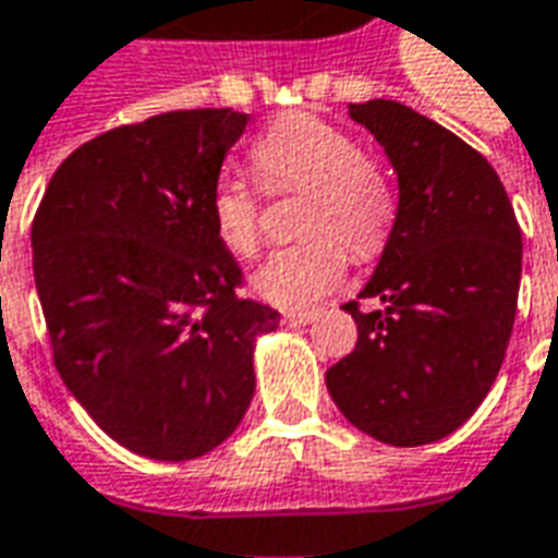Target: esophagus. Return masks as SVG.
<instances>
[{"label":"esophagus","instance_id":"esophagus-1","mask_svg":"<svg viewBox=\"0 0 558 558\" xmlns=\"http://www.w3.org/2000/svg\"><path fill=\"white\" fill-rule=\"evenodd\" d=\"M315 318H318L315 312H286V324H291V327H306Z\"/></svg>","mask_w":558,"mask_h":558}]
</instances>
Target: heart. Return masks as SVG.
Wrapping results in <instances>:
<instances>
[{
  "instance_id": "b5f03b06",
  "label": "heart",
  "mask_w": 558,
  "mask_h": 558,
  "mask_svg": "<svg viewBox=\"0 0 558 558\" xmlns=\"http://www.w3.org/2000/svg\"><path fill=\"white\" fill-rule=\"evenodd\" d=\"M248 159L267 192H306L300 231L310 234L294 246L276 248L252 276V286L272 306L312 310L345 276L349 255L343 242L357 258H369L387 240L393 222L390 183L378 161L357 149L351 134L310 113H291L264 129ZM258 216V195L248 185L234 177H222L213 185L209 222L231 255H255Z\"/></svg>"
}]
</instances>
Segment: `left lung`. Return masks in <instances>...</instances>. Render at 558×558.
I'll return each instance as SVG.
<instances>
[{
    "label": "left lung",
    "mask_w": 558,
    "mask_h": 558,
    "mask_svg": "<svg viewBox=\"0 0 558 558\" xmlns=\"http://www.w3.org/2000/svg\"><path fill=\"white\" fill-rule=\"evenodd\" d=\"M397 171L399 207L381 260L345 303L357 345L327 369V390L366 436L417 448L460 429L508 351L523 236L489 161L399 101L349 105Z\"/></svg>",
    "instance_id": "1"
}]
</instances>
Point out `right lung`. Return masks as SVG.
<instances>
[{"label":"right lung","instance_id":"obj_1","mask_svg":"<svg viewBox=\"0 0 558 558\" xmlns=\"http://www.w3.org/2000/svg\"><path fill=\"white\" fill-rule=\"evenodd\" d=\"M248 113L171 110L77 146L33 222L57 369L113 441L165 462L219 448L255 393V339L279 312L243 300L209 192Z\"/></svg>","mask_w":558,"mask_h":558}]
</instances>
